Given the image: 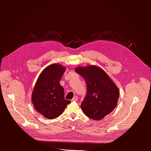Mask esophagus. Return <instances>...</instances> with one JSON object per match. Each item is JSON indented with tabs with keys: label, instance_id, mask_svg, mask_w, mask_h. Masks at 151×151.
Wrapping results in <instances>:
<instances>
[{
	"label": "esophagus",
	"instance_id": "esophagus-1",
	"mask_svg": "<svg viewBox=\"0 0 151 151\" xmlns=\"http://www.w3.org/2000/svg\"><path fill=\"white\" fill-rule=\"evenodd\" d=\"M78 97H77V96H75V97L72 99V101H78Z\"/></svg>",
	"mask_w": 151,
	"mask_h": 151
}]
</instances>
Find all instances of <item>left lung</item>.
I'll return each mask as SVG.
<instances>
[{"label":"left lung","instance_id":"obj_1","mask_svg":"<svg viewBox=\"0 0 151 151\" xmlns=\"http://www.w3.org/2000/svg\"><path fill=\"white\" fill-rule=\"evenodd\" d=\"M75 71L87 83V95L81 104L85 115L99 121L112 112L117 105L119 91L109 75L94 65L79 66Z\"/></svg>","mask_w":151,"mask_h":151}]
</instances>
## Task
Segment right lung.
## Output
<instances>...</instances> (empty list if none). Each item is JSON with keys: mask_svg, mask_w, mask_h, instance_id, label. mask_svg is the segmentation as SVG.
Here are the masks:
<instances>
[{"mask_svg": "<svg viewBox=\"0 0 151 151\" xmlns=\"http://www.w3.org/2000/svg\"><path fill=\"white\" fill-rule=\"evenodd\" d=\"M66 71L65 67L52 64L39 75L32 94V102L35 109L47 119H55L61 115L71 101L64 99V88L60 80Z\"/></svg>", "mask_w": 151, "mask_h": 151, "instance_id": "add662e5", "label": "right lung"}]
</instances>
